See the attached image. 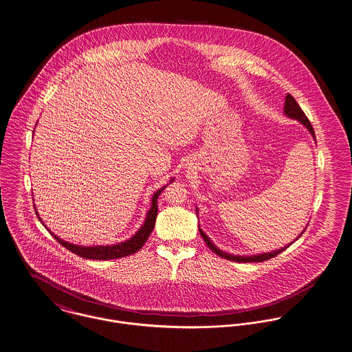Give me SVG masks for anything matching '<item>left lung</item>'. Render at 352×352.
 Here are the masks:
<instances>
[{"label":"left lung","instance_id":"obj_1","mask_svg":"<svg viewBox=\"0 0 352 352\" xmlns=\"http://www.w3.org/2000/svg\"><path fill=\"white\" fill-rule=\"evenodd\" d=\"M284 114L290 118V120H296V121H298L304 128L307 129L309 133H311V135H312V138L316 141V135H315V130L312 128V125H311V122L308 121V118H307V116L304 114V111L301 110V107L298 106V103L296 102V99L293 98V96L288 94V96H285V104H284ZM196 215H197V219H199V208L196 207ZM308 226V224H307ZM197 227H199V232H200V235L203 236V239H204V242L207 243V246L215 253V254H218L219 256H222L224 259H230V261H234V262H262V261H266V259H270V258H273V256H278L280 253H283L285 249H288L289 246L293 243V242H296L302 234H304V231L307 230V227L301 231V234L296 238V239H293V242H290L288 243L287 246H284V248H281V249H277V250H273V252H267V253H259V254H252V256H235V254H231V253H226L223 250H221L211 239H210V236L200 228V224H197Z\"/></svg>","mask_w":352,"mask_h":352}]
</instances>
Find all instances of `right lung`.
<instances>
[{
    "label": "right lung",
    "mask_w": 352,
    "mask_h": 352,
    "mask_svg": "<svg viewBox=\"0 0 352 352\" xmlns=\"http://www.w3.org/2000/svg\"><path fill=\"white\" fill-rule=\"evenodd\" d=\"M175 180V177H172L165 186H162L157 191L153 193L152 199H151V208L146 211V217L144 219V223L141 224V227L130 236L128 239L118 242V243H111V245H93V246H83V245H75L71 242H67L62 238H59L58 235H55L45 224L43 222V219L40 218L36 206H34V211L36 215L38 217L40 222L45 226V228L51 232V235L64 246L67 250H69L71 253L76 254V256L86 258V259H98V261H106V259H116V258H122V256H128L130 254H134L135 252H138L144 243L146 242L148 236L151 235V232L155 228L156 223V218H157V199L160 196L161 192L164 191V188L166 186H169L172 182Z\"/></svg>",
    "instance_id": "obj_1"
}]
</instances>
